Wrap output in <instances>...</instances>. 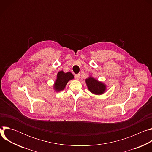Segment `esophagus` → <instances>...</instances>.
<instances>
[{
	"mask_svg": "<svg viewBox=\"0 0 152 152\" xmlns=\"http://www.w3.org/2000/svg\"><path fill=\"white\" fill-rule=\"evenodd\" d=\"M80 74H77V75H76L75 77L76 80H79V78H80Z\"/></svg>",
	"mask_w": 152,
	"mask_h": 152,
	"instance_id": "obj_1",
	"label": "esophagus"
}]
</instances>
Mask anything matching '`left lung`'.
Returning <instances> with one entry per match:
<instances>
[{
	"instance_id": "left-lung-1",
	"label": "left lung",
	"mask_w": 152,
	"mask_h": 152,
	"mask_svg": "<svg viewBox=\"0 0 152 152\" xmlns=\"http://www.w3.org/2000/svg\"><path fill=\"white\" fill-rule=\"evenodd\" d=\"M85 83L87 86L88 90L93 94L102 95L104 94L106 90L107 86L105 83L102 81H99L97 79L90 76L88 78L85 79Z\"/></svg>"
}]
</instances>
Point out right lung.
<instances>
[{
  "mask_svg": "<svg viewBox=\"0 0 152 152\" xmlns=\"http://www.w3.org/2000/svg\"><path fill=\"white\" fill-rule=\"evenodd\" d=\"M74 79L73 75L70 72L65 73L62 70L59 71L56 75V79L53 85V88L55 92L64 90L69 80Z\"/></svg>",
  "mask_w": 152,
  "mask_h": 152,
  "instance_id": "obj_1",
  "label": "right lung"
}]
</instances>
